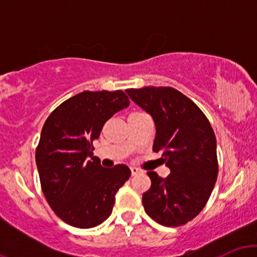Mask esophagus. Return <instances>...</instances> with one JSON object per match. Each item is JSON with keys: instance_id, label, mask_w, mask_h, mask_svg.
<instances>
[{"instance_id": "1", "label": "esophagus", "mask_w": 257, "mask_h": 257, "mask_svg": "<svg viewBox=\"0 0 257 257\" xmlns=\"http://www.w3.org/2000/svg\"><path fill=\"white\" fill-rule=\"evenodd\" d=\"M131 172H132V175L134 176V175H137V174L140 173V170H139L138 168H135V167H131Z\"/></svg>"}]
</instances>
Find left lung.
<instances>
[{
  "label": "left lung",
  "instance_id": "8db88e82",
  "mask_svg": "<svg viewBox=\"0 0 257 257\" xmlns=\"http://www.w3.org/2000/svg\"><path fill=\"white\" fill-rule=\"evenodd\" d=\"M126 94L152 117L153 151L162 152L167 178L149 172L151 188L143 194L150 217L168 227L182 226L198 215L217 179L216 138L192 100L170 87L128 89Z\"/></svg>",
  "mask_w": 257,
  "mask_h": 257
}]
</instances>
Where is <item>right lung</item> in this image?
<instances>
[{"mask_svg": "<svg viewBox=\"0 0 257 257\" xmlns=\"http://www.w3.org/2000/svg\"><path fill=\"white\" fill-rule=\"evenodd\" d=\"M129 104L122 90H84L44 122L36 150L41 186L53 211L70 226L91 228L104 222L131 176L124 164L104 168L93 156V141L106 120Z\"/></svg>", "mask_w": 257, "mask_h": 257, "instance_id": "obj_1", "label": "right lung"}]
</instances>
